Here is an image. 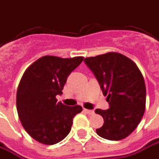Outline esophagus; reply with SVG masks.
Segmentation results:
<instances>
[{
    "label": "esophagus",
    "instance_id": "esophagus-1",
    "mask_svg": "<svg viewBox=\"0 0 159 159\" xmlns=\"http://www.w3.org/2000/svg\"><path fill=\"white\" fill-rule=\"evenodd\" d=\"M83 111H84L87 114H89V115H93V114L94 113V111H93V110H89V109H85V108H84Z\"/></svg>",
    "mask_w": 159,
    "mask_h": 159
}]
</instances>
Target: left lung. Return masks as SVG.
I'll return each mask as SVG.
<instances>
[{
  "mask_svg": "<svg viewBox=\"0 0 159 159\" xmlns=\"http://www.w3.org/2000/svg\"><path fill=\"white\" fill-rule=\"evenodd\" d=\"M84 62L100 83L109 109H96L104 118L96 133L104 139L123 140L136 129L146 108V85L135 63L111 52L85 58Z\"/></svg>",
  "mask_w": 159,
  "mask_h": 159,
  "instance_id": "left-lung-1",
  "label": "left lung"
}]
</instances>
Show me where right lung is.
Segmentation results:
<instances>
[{
  "instance_id": "right-lung-1",
  "label": "right lung",
  "mask_w": 159,
  "mask_h": 159,
  "mask_svg": "<svg viewBox=\"0 0 159 159\" xmlns=\"http://www.w3.org/2000/svg\"><path fill=\"white\" fill-rule=\"evenodd\" d=\"M83 60V57L43 56L24 73L17 90V111L24 129L40 143L53 145L65 139L73 117L83 111L80 106L67 107L56 99Z\"/></svg>"
}]
</instances>
